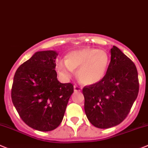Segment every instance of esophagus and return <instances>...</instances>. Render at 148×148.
I'll return each mask as SVG.
<instances>
[{
	"label": "esophagus",
	"instance_id": "1",
	"mask_svg": "<svg viewBox=\"0 0 148 148\" xmlns=\"http://www.w3.org/2000/svg\"><path fill=\"white\" fill-rule=\"evenodd\" d=\"M81 90H82V88H81L80 87H79V86H74V90L75 91V92H79V91H81Z\"/></svg>",
	"mask_w": 148,
	"mask_h": 148
}]
</instances>
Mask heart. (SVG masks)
Returning a JSON list of instances; mask_svg holds the SVG:
<instances>
[{
  "label": "heart",
  "instance_id": "b5f03b06",
  "mask_svg": "<svg viewBox=\"0 0 148 148\" xmlns=\"http://www.w3.org/2000/svg\"><path fill=\"white\" fill-rule=\"evenodd\" d=\"M109 66V56L104 50L83 48L69 52L66 60H60L57 69L65 79H69L73 70L83 85H94L100 82L106 76Z\"/></svg>",
  "mask_w": 148,
  "mask_h": 148
}]
</instances>
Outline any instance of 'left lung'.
<instances>
[{"instance_id":"obj_1","label":"left lung","mask_w":148,"mask_h":148,"mask_svg":"<svg viewBox=\"0 0 148 148\" xmlns=\"http://www.w3.org/2000/svg\"><path fill=\"white\" fill-rule=\"evenodd\" d=\"M110 62L100 82L84 87L86 116L98 128H109L125 119L139 93L135 64L119 48L110 49Z\"/></svg>"}]
</instances>
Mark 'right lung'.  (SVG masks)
Masks as SVG:
<instances>
[{
    "mask_svg": "<svg viewBox=\"0 0 148 148\" xmlns=\"http://www.w3.org/2000/svg\"><path fill=\"white\" fill-rule=\"evenodd\" d=\"M56 51H37L16 71L12 100L22 120L32 128L50 131L60 125L69 99L71 83H61L55 71Z\"/></svg>",
    "mask_w": 148,
    "mask_h": 148,
    "instance_id": "right-lung-1",
    "label": "right lung"
}]
</instances>
